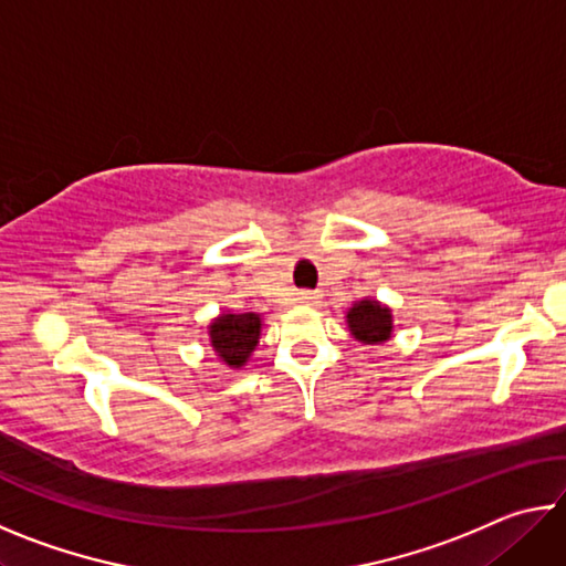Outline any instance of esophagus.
Returning a JSON list of instances; mask_svg holds the SVG:
<instances>
[{
    "mask_svg": "<svg viewBox=\"0 0 566 566\" xmlns=\"http://www.w3.org/2000/svg\"><path fill=\"white\" fill-rule=\"evenodd\" d=\"M300 302H302V304H314V302H317V296H314L312 292H302V294H300Z\"/></svg>",
    "mask_w": 566,
    "mask_h": 566,
    "instance_id": "esophagus-1",
    "label": "esophagus"
}]
</instances>
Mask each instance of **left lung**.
Returning <instances> with one entry per match:
<instances>
[{
  "label": "left lung",
  "mask_w": 566,
  "mask_h": 566,
  "mask_svg": "<svg viewBox=\"0 0 566 566\" xmlns=\"http://www.w3.org/2000/svg\"><path fill=\"white\" fill-rule=\"evenodd\" d=\"M349 332L364 344H381L391 334V314L379 302L361 300L347 312Z\"/></svg>",
  "instance_id": "obj_1"
}]
</instances>
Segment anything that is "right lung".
Listing matches in <instances>:
<instances>
[{"instance_id":"add662e5","label":"right lung","mask_w":566,"mask_h":566,"mask_svg":"<svg viewBox=\"0 0 566 566\" xmlns=\"http://www.w3.org/2000/svg\"><path fill=\"white\" fill-rule=\"evenodd\" d=\"M260 317L256 314H222L209 327L214 352L222 357L229 367H242L260 342Z\"/></svg>"}]
</instances>
